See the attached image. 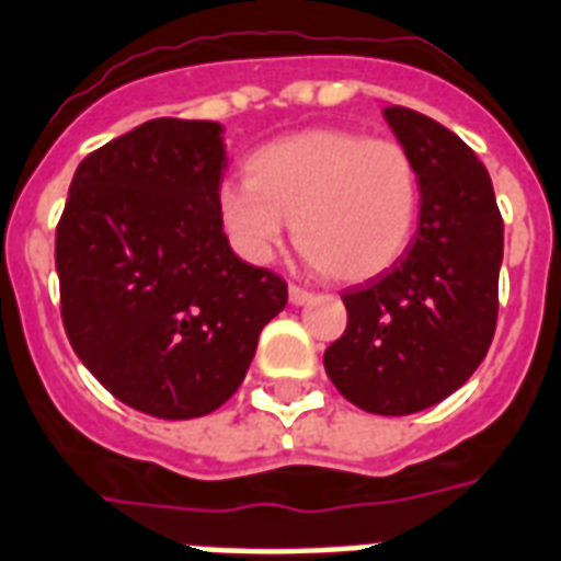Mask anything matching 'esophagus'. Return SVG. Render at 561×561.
I'll return each mask as SVG.
<instances>
[{"label": "esophagus", "instance_id": "34e87169", "mask_svg": "<svg viewBox=\"0 0 561 561\" xmlns=\"http://www.w3.org/2000/svg\"><path fill=\"white\" fill-rule=\"evenodd\" d=\"M288 297H290V302H294V306H306V302H311V299H314V294H311L309 288H299V285H290Z\"/></svg>", "mask_w": 561, "mask_h": 561}]
</instances>
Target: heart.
I'll use <instances>...</instances> for the list:
<instances>
[{"mask_svg":"<svg viewBox=\"0 0 561 561\" xmlns=\"http://www.w3.org/2000/svg\"><path fill=\"white\" fill-rule=\"evenodd\" d=\"M217 214L241 255L267 262L290 220L299 255L337 282L388 271L412 243L421 176L412 152L353 128H306L247 158Z\"/></svg>","mask_w":561,"mask_h":561,"instance_id":"obj_1","label":"heart"}]
</instances>
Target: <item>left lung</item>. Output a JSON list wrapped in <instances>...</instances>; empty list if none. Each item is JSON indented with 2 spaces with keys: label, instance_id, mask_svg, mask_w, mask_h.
<instances>
[{
  "label": "left lung",
  "instance_id": "left-lung-1",
  "mask_svg": "<svg viewBox=\"0 0 561 561\" xmlns=\"http://www.w3.org/2000/svg\"><path fill=\"white\" fill-rule=\"evenodd\" d=\"M388 126L414 158L421 217L405 252L341 294L347 329L323 365L350 403L374 414H414L468 382L497 329L503 217L477 152L403 105Z\"/></svg>",
  "mask_w": 561,
  "mask_h": 561
}]
</instances>
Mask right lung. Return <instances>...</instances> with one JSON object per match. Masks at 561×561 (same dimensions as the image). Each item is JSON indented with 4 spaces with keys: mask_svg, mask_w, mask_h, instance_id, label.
Instances as JSON below:
<instances>
[{
    "mask_svg": "<svg viewBox=\"0 0 561 561\" xmlns=\"http://www.w3.org/2000/svg\"><path fill=\"white\" fill-rule=\"evenodd\" d=\"M220 123L149 119L76 170L55 229L61 320L119 403L164 421L241 388L288 282L241 262L217 214Z\"/></svg>",
    "mask_w": 561,
    "mask_h": 561,
    "instance_id": "1",
    "label": "right lung"
}]
</instances>
